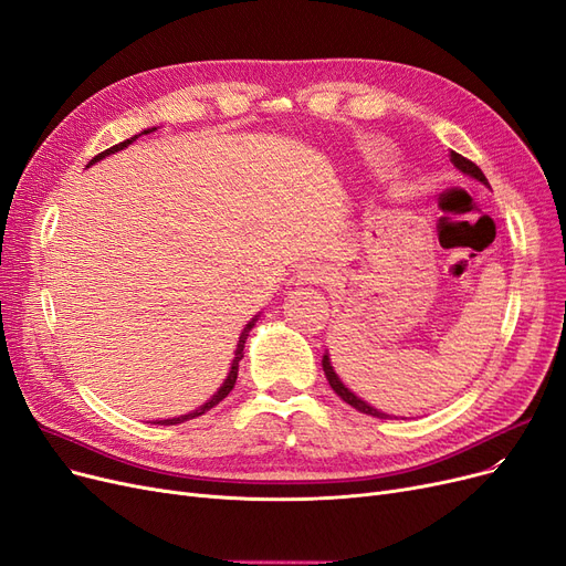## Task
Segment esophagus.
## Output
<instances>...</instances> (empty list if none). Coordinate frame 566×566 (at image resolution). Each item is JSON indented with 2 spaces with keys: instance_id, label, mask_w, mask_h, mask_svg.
Masks as SVG:
<instances>
[{
  "instance_id": "34e87169",
  "label": "esophagus",
  "mask_w": 566,
  "mask_h": 566,
  "mask_svg": "<svg viewBox=\"0 0 566 566\" xmlns=\"http://www.w3.org/2000/svg\"><path fill=\"white\" fill-rule=\"evenodd\" d=\"M303 275H305L307 282H310V280H312V282H322V277L326 275V272H324L322 268H310V270L303 272Z\"/></svg>"
}]
</instances>
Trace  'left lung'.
<instances>
[{"label":"left lung","instance_id":"obj_1","mask_svg":"<svg viewBox=\"0 0 566 566\" xmlns=\"http://www.w3.org/2000/svg\"><path fill=\"white\" fill-rule=\"evenodd\" d=\"M450 160L454 163V167H459V170H462L464 175H471V177H475L478 181H483V184H488V179H485V175L480 172V167L473 163V160H469V158H464L462 154H450ZM322 366H324V373H326V380H328V385H331V389L336 391L340 399L345 401V403H349L352 408H357L359 412H366V415H373V417H380V420H387L389 415H385V412H380L378 408H373V406H368L366 401H361V399H357V396H354L343 382H340V378L336 375V370H333V366H331V361H328V354H324V359H322Z\"/></svg>","mask_w":566,"mask_h":566}]
</instances>
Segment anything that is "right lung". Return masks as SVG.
I'll return each instance as SVG.
<instances>
[{
	"mask_svg": "<svg viewBox=\"0 0 566 566\" xmlns=\"http://www.w3.org/2000/svg\"><path fill=\"white\" fill-rule=\"evenodd\" d=\"M156 128H151V130H144L142 135H146V133H154ZM137 139V135L135 137H130V139H125V142H120V144H116V146H112V149H107V151H102V154H97L88 165H93V163H97L99 158H104V156H109V154H114V151H120L123 146H128L130 142H135ZM254 326V322H251L244 331H242V336H240V340H238V349H235V359H233V366H230V373H228V378H226V382L221 385V389L212 396V399H209L205 406H200L198 410H193V412H188V415H181V417H172V420H160L158 424H181V422H186V420H193V417H200V415H205L209 408H214L217 403H221L226 396L233 391V387H235V380H238V368H240V359H242V349H244V340H247V333H249V328Z\"/></svg>",
	"mask_w": 566,
	"mask_h": 566,
	"instance_id": "add662e5",
	"label": "right lung"
}]
</instances>
